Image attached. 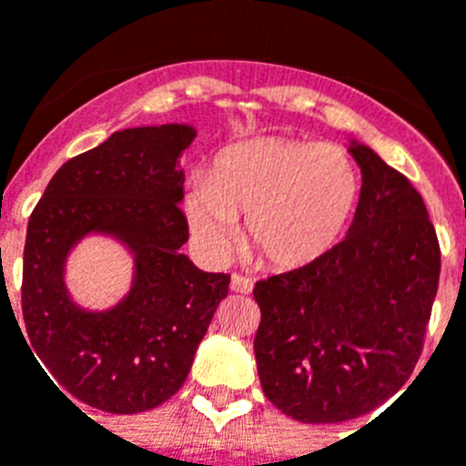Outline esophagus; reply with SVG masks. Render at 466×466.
Segmentation results:
<instances>
[{
    "label": "esophagus",
    "mask_w": 466,
    "mask_h": 466,
    "mask_svg": "<svg viewBox=\"0 0 466 466\" xmlns=\"http://www.w3.org/2000/svg\"><path fill=\"white\" fill-rule=\"evenodd\" d=\"M230 290H236V293H252V280L248 276L233 274L230 276Z\"/></svg>",
    "instance_id": "obj_1"
}]
</instances>
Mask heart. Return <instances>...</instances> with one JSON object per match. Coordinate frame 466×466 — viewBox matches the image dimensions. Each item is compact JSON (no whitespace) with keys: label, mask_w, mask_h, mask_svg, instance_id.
Listing matches in <instances>:
<instances>
[{"label":"heart","mask_w":466,"mask_h":466,"mask_svg":"<svg viewBox=\"0 0 466 466\" xmlns=\"http://www.w3.org/2000/svg\"><path fill=\"white\" fill-rule=\"evenodd\" d=\"M360 171L338 145L261 136L221 149L186 192L190 233L207 255H224L245 218V245L274 268L324 259L360 202Z\"/></svg>","instance_id":"b5f03b06"}]
</instances>
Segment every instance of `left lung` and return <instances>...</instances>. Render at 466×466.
<instances>
[{"mask_svg": "<svg viewBox=\"0 0 466 466\" xmlns=\"http://www.w3.org/2000/svg\"><path fill=\"white\" fill-rule=\"evenodd\" d=\"M355 218L324 259L257 280L261 390L305 424H336L395 395L424 348L441 248L424 199L367 145Z\"/></svg>", "mask_w": 466, "mask_h": 466, "instance_id": "left-lung-1", "label": "left lung"}]
</instances>
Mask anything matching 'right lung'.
<instances>
[{
    "mask_svg": "<svg viewBox=\"0 0 466 466\" xmlns=\"http://www.w3.org/2000/svg\"><path fill=\"white\" fill-rule=\"evenodd\" d=\"M195 136L187 123L116 130L54 173L30 214L23 340L56 390L102 412H147L178 393L228 295V274H207L180 255V155ZM87 235L114 237L134 255L131 290L109 310L80 308L66 288L67 255Z\"/></svg>",
    "mask_w": 466,
    "mask_h": 466,
    "instance_id": "right-lung-1",
    "label": "right lung"
}]
</instances>
